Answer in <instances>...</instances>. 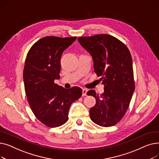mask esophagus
<instances>
[{"instance_id":"obj_1","label":"esophagus","mask_w":159,"mask_h":159,"mask_svg":"<svg viewBox=\"0 0 159 159\" xmlns=\"http://www.w3.org/2000/svg\"><path fill=\"white\" fill-rule=\"evenodd\" d=\"M86 93H87V89L85 88H83L82 89V96L86 95Z\"/></svg>"}]
</instances>
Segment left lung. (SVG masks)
<instances>
[{
  "instance_id": "1",
  "label": "left lung",
  "mask_w": 159,
  "mask_h": 159,
  "mask_svg": "<svg viewBox=\"0 0 159 159\" xmlns=\"http://www.w3.org/2000/svg\"><path fill=\"white\" fill-rule=\"evenodd\" d=\"M78 41L92 57L94 71L104 86L102 94L93 89L87 92L96 99L90 118L101 126H114L126 113L135 90L130 52L121 41L107 34L79 37Z\"/></svg>"
}]
</instances>
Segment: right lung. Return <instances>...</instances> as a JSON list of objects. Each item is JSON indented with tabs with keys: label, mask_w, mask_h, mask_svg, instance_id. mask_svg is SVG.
Segmentation results:
<instances>
[{
	"label": "right lung",
	"mask_w": 159,
	"mask_h": 159,
	"mask_svg": "<svg viewBox=\"0 0 159 159\" xmlns=\"http://www.w3.org/2000/svg\"><path fill=\"white\" fill-rule=\"evenodd\" d=\"M76 39L45 37L31 46L26 56L23 72L25 92L33 113L48 127L66 123L71 104L82 95L79 87L67 89L54 82L60 79L63 52Z\"/></svg>",
	"instance_id": "obj_1"
}]
</instances>
